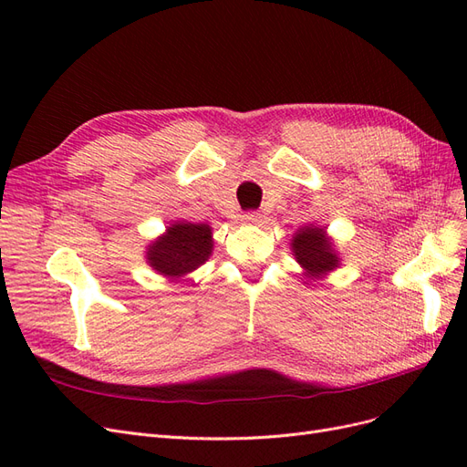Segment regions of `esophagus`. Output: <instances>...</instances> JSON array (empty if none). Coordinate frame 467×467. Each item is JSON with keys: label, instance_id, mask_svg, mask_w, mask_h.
Returning a JSON list of instances; mask_svg holds the SVG:
<instances>
[{"label": "esophagus", "instance_id": "obj_1", "mask_svg": "<svg viewBox=\"0 0 467 467\" xmlns=\"http://www.w3.org/2000/svg\"><path fill=\"white\" fill-rule=\"evenodd\" d=\"M244 222L245 223H259L261 222V214H259V212H245Z\"/></svg>", "mask_w": 467, "mask_h": 467}]
</instances>
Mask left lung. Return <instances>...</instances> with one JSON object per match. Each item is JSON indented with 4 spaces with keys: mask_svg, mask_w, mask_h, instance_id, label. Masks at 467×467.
Segmentation results:
<instances>
[{
    "mask_svg": "<svg viewBox=\"0 0 467 467\" xmlns=\"http://www.w3.org/2000/svg\"><path fill=\"white\" fill-rule=\"evenodd\" d=\"M292 253L304 268V276L319 278L338 266V255L323 228L306 225L292 237Z\"/></svg>",
    "mask_w": 467,
    "mask_h": 467,
    "instance_id": "8db88e82",
    "label": "left lung"
}]
</instances>
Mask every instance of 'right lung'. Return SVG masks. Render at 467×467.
Returning <instances> with one entry per match:
<instances>
[{
    "mask_svg": "<svg viewBox=\"0 0 467 467\" xmlns=\"http://www.w3.org/2000/svg\"><path fill=\"white\" fill-rule=\"evenodd\" d=\"M212 228L208 223L175 222L167 232L148 245L146 259L153 271L179 278L192 273L212 255Z\"/></svg>",
    "mask_w": 467,
    "mask_h": 467,
    "instance_id": "1",
    "label": "right lung"
}]
</instances>
